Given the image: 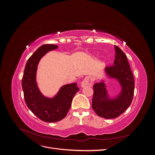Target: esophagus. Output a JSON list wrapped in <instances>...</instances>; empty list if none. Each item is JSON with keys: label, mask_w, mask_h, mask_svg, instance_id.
Instances as JSON below:
<instances>
[{"label": "esophagus", "mask_w": 155, "mask_h": 155, "mask_svg": "<svg viewBox=\"0 0 155 155\" xmlns=\"http://www.w3.org/2000/svg\"><path fill=\"white\" fill-rule=\"evenodd\" d=\"M92 81L89 77H86L83 79V81L81 83V87L84 88L85 87H92Z\"/></svg>", "instance_id": "1"}]
</instances>
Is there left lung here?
I'll use <instances>...</instances> for the list:
<instances>
[{
	"label": "left lung",
	"instance_id": "left-lung-1",
	"mask_svg": "<svg viewBox=\"0 0 155 155\" xmlns=\"http://www.w3.org/2000/svg\"><path fill=\"white\" fill-rule=\"evenodd\" d=\"M114 64L104 68L105 76L119 84L120 92L116 96H110L105 79L94 85L92 107L97 116L107 119L115 118L125 111L133 101L134 81L127 58L118 46H114Z\"/></svg>",
	"mask_w": 155,
	"mask_h": 155
}]
</instances>
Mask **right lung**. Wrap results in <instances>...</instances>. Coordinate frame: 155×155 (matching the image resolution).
I'll return each instance as SVG.
<instances>
[{
    "label": "right lung",
    "mask_w": 155,
    "mask_h": 155,
    "mask_svg": "<svg viewBox=\"0 0 155 155\" xmlns=\"http://www.w3.org/2000/svg\"><path fill=\"white\" fill-rule=\"evenodd\" d=\"M58 45H44L28 60L22 80L26 104L36 116L45 122H56L67 116L74 95L79 88L76 83L63 85L51 97L43 94L37 85V70L41 58Z\"/></svg>",
    "instance_id": "right-lung-1"
}]
</instances>
